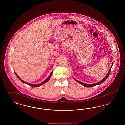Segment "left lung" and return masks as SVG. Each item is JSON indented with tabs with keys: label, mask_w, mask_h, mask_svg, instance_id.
I'll list each match as a JSON object with an SVG mask.
<instances>
[{
	"label": "left lung",
	"mask_w": 125,
	"mask_h": 125,
	"mask_svg": "<svg viewBox=\"0 0 125 125\" xmlns=\"http://www.w3.org/2000/svg\"><path fill=\"white\" fill-rule=\"evenodd\" d=\"M113 65V63H112V65H111V67H110V69H109V71L108 72V73L107 75L105 76V77L104 78V79H102L101 81H100V82H98V83H93V84H86V83H82V82H80V81H79L77 80L76 79H74V78H73V79H74V80H75V81H76V82H77L78 83L81 84V85H82L83 86H84V87H88V88L94 87V86H95L99 85V84H100L101 83H104V81L107 79V78L108 77V76H109V74H110V73L111 70V68H112V67Z\"/></svg>",
	"instance_id": "left-lung-1"
}]
</instances>
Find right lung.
Returning a JSON list of instances; mask_svg holds the SVG:
<instances>
[{
  "label": "right lung",
  "instance_id": "obj_1",
  "mask_svg": "<svg viewBox=\"0 0 125 125\" xmlns=\"http://www.w3.org/2000/svg\"><path fill=\"white\" fill-rule=\"evenodd\" d=\"M15 73V75H16V76L18 77V79L20 80H21L22 83H25V84H27V85H29L30 86H31V87H39V86H41V85H43V84H45V83H46L48 81L50 80V78L52 76V73H53V71H52V72H51V74H50V75L49 76V77L46 79H45L44 81H43L42 82V83H39V84H31V83H27V82H25L23 80H21L20 78L19 77V76H18V75L16 74V73H15V72H14Z\"/></svg>",
  "mask_w": 125,
  "mask_h": 125
}]
</instances>
